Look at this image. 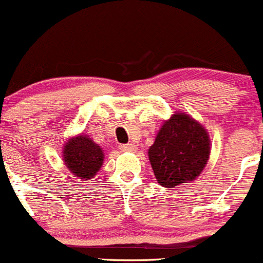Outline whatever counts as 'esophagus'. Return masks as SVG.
<instances>
[{
  "instance_id": "esophagus-1",
  "label": "esophagus",
  "mask_w": 263,
  "mask_h": 263,
  "mask_svg": "<svg viewBox=\"0 0 263 263\" xmlns=\"http://www.w3.org/2000/svg\"><path fill=\"white\" fill-rule=\"evenodd\" d=\"M121 149L126 151V152H136V151H137V147L132 143H127V144H122Z\"/></svg>"
}]
</instances>
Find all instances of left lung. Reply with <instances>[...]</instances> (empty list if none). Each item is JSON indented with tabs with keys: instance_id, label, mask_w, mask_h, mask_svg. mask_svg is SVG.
<instances>
[{
	"instance_id": "8db88e82",
	"label": "left lung",
	"mask_w": 263,
	"mask_h": 263,
	"mask_svg": "<svg viewBox=\"0 0 263 263\" xmlns=\"http://www.w3.org/2000/svg\"><path fill=\"white\" fill-rule=\"evenodd\" d=\"M210 149L204 126L189 115L174 112L163 123L148 149L157 182L165 188L193 182L206 165Z\"/></svg>"
}]
</instances>
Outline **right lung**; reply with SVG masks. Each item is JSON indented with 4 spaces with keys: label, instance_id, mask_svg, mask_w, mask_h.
<instances>
[{
    "label": "right lung",
    "instance_id": "add662e5",
    "mask_svg": "<svg viewBox=\"0 0 263 263\" xmlns=\"http://www.w3.org/2000/svg\"><path fill=\"white\" fill-rule=\"evenodd\" d=\"M104 152L89 136L71 137L63 148V158L73 176L84 180H90L100 171L104 163Z\"/></svg>",
    "mask_w": 263,
    "mask_h": 263
}]
</instances>
